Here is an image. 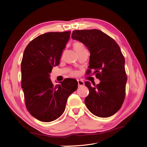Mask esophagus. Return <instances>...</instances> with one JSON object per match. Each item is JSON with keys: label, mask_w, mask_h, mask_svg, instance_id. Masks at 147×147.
I'll return each mask as SVG.
<instances>
[{"label": "esophagus", "mask_w": 147, "mask_h": 147, "mask_svg": "<svg viewBox=\"0 0 147 147\" xmlns=\"http://www.w3.org/2000/svg\"><path fill=\"white\" fill-rule=\"evenodd\" d=\"M77 82H78V84L79 86H82L84 84V82L82 81V80H78Z\"/></svg>", "instance_id": "esophagus-1"}]
</instances>
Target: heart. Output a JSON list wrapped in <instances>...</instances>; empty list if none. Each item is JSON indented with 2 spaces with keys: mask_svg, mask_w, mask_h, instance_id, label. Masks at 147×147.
<instances>
[{
  "mask_svg": "<svg viewBox=\"0 0 147 147\" xmlns=\"http://www.w3.org/2000/svg\"><path fill=\"white\" fill-rule=\"evenodd\" d=\"M74 48L75 49V50L77 51V53H80L81 51H82L84 50H86L85 48H84V45L81 42H75L74 43ZM72 75H77V72H73L72 73Z\"/></svg>",
  "mask_w": 147,
  "mask_h": 147,
  "instance_id": "heart-1",
  "label": "heart"
}]
</instances>
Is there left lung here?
<instances>
[{
	"instance_id": "1",
	"label": "left lung",
	"mask_w": 147,
	"mask_h": 147,
	"mask_svg": "<svg viewBox=\"0 0 147 147\" xmlns=\"http://www.w3.org/2000/svg\"><path fill=\"white\" fill-rule=\"evenodd\" d=\"M72 38L82 42L90 51L89 69L92 70L99 84L91 86L84 83L90 90L84 102L94 115L107 118L112 116L121 108L125 98L127 76L124 57L117 43L98 29L75 30Z\"/></svg>"
}]
</instances>
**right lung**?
Here are the masks:
<instances>
[{"mask_svg":"<svg viewBox=\"0 0 147 147\" xmlns=\"http://www.w3.org/2000/svg\"><path fill=\"white\" fill-rule=\"evenodd\" d=\"M70 34L65 31L40 35L25 48L21 65L25 104L30 115L41 121L61 117L69 96L78 88L75 79L67 78L54 86L50 78L53 67L59 64Z\"/></svg>","mask_w":147,"mask_h":147,"instance_id":"add662e5","label":"right lung"}]
</instances>
